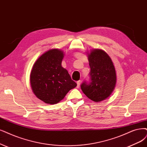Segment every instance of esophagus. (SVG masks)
I'll list each match as a JSON object with an SVG mask.
<instances>
[{
	"label": "esophagus",
	"instance_id": "esophagus-1",
	"mask_svg": "<svg viewBox=\"0 0 147 147\" xmlns=\"http://www.w3.org/2000/svg\"><path fill=\"white\" fill-rule=\"evenodd\" d=\"M80 82L81 81L80 80H78L77 82V88H79V86H80Z\"/></svg>",
	"mask_w": 147,
	"mask_h": 147
}]
</instances>
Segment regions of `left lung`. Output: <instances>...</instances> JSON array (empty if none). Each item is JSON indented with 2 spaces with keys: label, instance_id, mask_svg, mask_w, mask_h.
Wrapping results in <instances>:
<instances>
[{
  "label": "left lung",
  "instance_id": "1",
  "mask_svg": "<svg viewBox=\"0 0 147 147\" xmlns=\"http://www.w3.org/2000/svg\"><path fill=\"white\" fill-rule=\"evenodd\" d=\"M91 82L81 85L83 93L91 100L99 102L107 99L115 88L116 72L111 57L100 49L87 53Z\"/></svg>",
  "mask_w": 147,
  "mask_h": 147
}]
</instances>
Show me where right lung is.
<instances>
[{"mask_svg": "<svg viewBox=\"0 0 147 147\" xmlns=\"http://www.w3.org/2000/svg\"><path fill=\"white\" fill-rule=\"evenodd\" d=\"M64 55L60 49H51L43 53L32 67L30 79L32 91L45 104H57L77 86L62 67Z\"/></svg>", "mask_w": 147, "mask_h": 147, "instance_id": "add662e5", "label": "right lung"}]
</instances>
